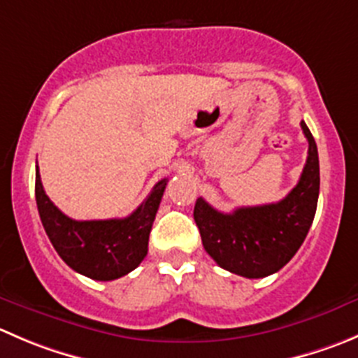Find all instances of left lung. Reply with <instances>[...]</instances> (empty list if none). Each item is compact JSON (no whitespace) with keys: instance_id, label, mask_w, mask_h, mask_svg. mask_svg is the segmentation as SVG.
<instances>
[{"instance_id":"8db88e82","label":"left lung","mask_w":358,"mask_h":358,"mask_svg":"<svg viewBox=\"0 0 358 358\" xmlns=\"http://www.w3.org/2000/svg\"><path fill=\"white\" fill-rule=\"evenodd\" d=\"M310 148L299 183L278 203L243 206L232 213L196 201L194 220L203 246L220 267L245 278H264L280 271L303 245L318 203L320 168L318 150L304 120L301 122Z\"/></svg>"}]
</instances>
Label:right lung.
Segmentation results:
<instances>
[{
  "mask_svg": "<svg viewBox=\"0 0 358 358\" xmlns=\"http://www.w3.org/2000/svg\"><path fill=\"white\" fill-rule=\"evenodd\" d=\"M168 180L154 185L147 199L126 218L110 220H73L66 217L45 194L36 166L38 213L55 252L73 271L110 282L140 266L148 252V236L161 204Z\"/></svg>",
  "mask_w": 358,
  "mask_h": 358,
  "instance_id": "obj_1",
  "label": "right lung"
}]
</instances>
